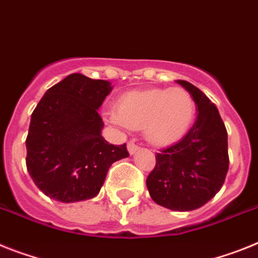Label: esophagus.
<instances>
[{
    "label": "esophagus",
    "instance_id": "obj_1",
    "mask_svg": "<svg viewBox=\"0 0 258 258\" xmlns=\"http://www.w3.org/2000/svg\"><path fill=\"white\" fill-rule=\"evenodd\" d=\"M137 150H138V146L136 145V142H134V141H131V142L127 144V151H129L131 154H134Z\"/></svg>",
    "mask_w": 258,
    "mask_h": 258
}]
</instances>
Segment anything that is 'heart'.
I'll list each match as a JSON object with an SVG mask.
<instances>
[{
  "instance_id": "b5f03b06",
  "label": "heart",
  "mask_w": 258,
  "mask_h": 258,
  "mask_svg": "<svg viewBox=\"0 0 258 258\" xmlns=\"http://www.w3.org/2000/svg\"><path fill=\"white\" fill-rule=\"evenodd\" d=\"M196 117V102L182 87L126 92L118 99L112 124L122 129H142L154 146H168L181 140Z\"/></svg>"
}]
</instances>
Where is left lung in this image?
<instances>
[{
    "mask_svg": "<svg viewBox=\"0 0 258 258\" xmlns=\"http://www.w3.org/2000/svg\"><path fill=\"white\" fill-rule=\"evenodd\" d=\"M192 94L197 120L176 144L156 153L155 168L146 185L158 205L175 211L204 206L223 185L228 171L227 131L214 103L186 81H177Z\"/></svg>",
    "mask_w": 258,
    "mask_h": 258,
    "instance_id": "obj_1",
    "label": "left lung"
}]
</instances>
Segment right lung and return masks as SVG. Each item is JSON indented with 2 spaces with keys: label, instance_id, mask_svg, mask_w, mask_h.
Instances as JSON below:
<instances>
[{
  "label": "right lung",
  "instance_id": "obj_1",
  "mask_svg": "<svg viewBox=\"0 0 258 258\" xmlns=\"http://www.w3.org/2000/svg\"><path fill=\"white\" fill-rule=\"evenodd\" d=\"M108 81L70 74L50 87L31 114L26 166L35 185L56 201L95 197L112 163L127 158L126 144L109 145L99 107Z\"/></svg>",
  "mask_w": 258,
  "mask_h": 258
}]
</instances>
